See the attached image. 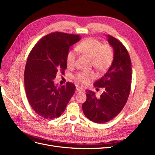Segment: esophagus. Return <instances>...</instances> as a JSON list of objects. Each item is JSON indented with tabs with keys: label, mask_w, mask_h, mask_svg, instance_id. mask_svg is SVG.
Instances as JSON below:
<instances>
[{
	"label": "esophagus",
	"mask_w": 155,
	"mask_h": 155,
	"mask_svg": "<svg viewBox=\"0 0 155 155\" xmlns=\"http://www.w3.org/2000/svg\"><path fill=\"white\" fill-rule=\"evenodd\" d=\"M76 91L77 92H83L84 91V89L81 87H76Z\"/></svg>",
	"instance_id": "esophagus-1"
}]
</instances>
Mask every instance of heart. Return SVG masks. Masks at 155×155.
Listing matches in <instances>:
<instances>
[{
  "label": "heart",
  "instance_id": "obj_1",
  "mask_svg": "<svg viewBox=\"0 0 155 155\" xmlns=\"http://www.w3.org/2000/svg\"><path fill=\"white\" fill-rule=\"evenodd\" d=\"M76 49L91 59L93 66L101 71L108 68L113 59L114 54L111 46L109 45H103L101 41L94 38H87L83 41L78 45ZM76 55L74 50H68L66 57L68 67L74 66ZM95 77L93 72L81 71L74 75V79L79 83L87 85Z\"/></svg>",
  "mask_w": 155,
  "mask_h": 155
}]
</instances>
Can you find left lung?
<instances>
[{"label": "left lung", "mask_w": 155, "mask_h": 155, "mask_svg": "<svg viewBox=\"0 0 155 155\" xmlns=\"http://www.w3.org/2000/svg\"><path fill=\"white\" fill-rule=\"evenodd\" d=\"M108 41L114 48V59L111 66L94 86L104 88L100 97L87 91V100L82 105L83 113L94 122L104 124L118 115L123 109L130 94L132 68L127 50L121 42L108 35Z\"/></svg>", "instance_id": "8db88e82"}]
</instances>
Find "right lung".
<instances>
[{
  "label": "right lung",
  "mask_w": 155,
  "mask_h": 155,
  "mask_svg": "<svg viewBox=\"0 0 155 155\" xmlns=\"http://www.w3.org/2000/svg\"><path fill=\"white\" fill-rule=\"evenodd\" d=\"M80 39L78 35L51 33L37 42L28 56L24 74L26 97L32 109L44 118L61 115L75 93L72 83L57 87L54 79L58 72L64 73L70 46Z\"/></svg>",
  "instance_id": "1"
}]
</instances>
